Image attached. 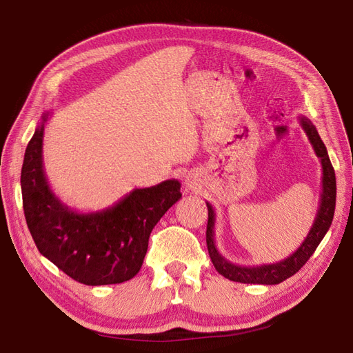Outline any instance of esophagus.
<instances>
[{
  "label": "esophagus",
  "mask_w": 353,
  "mask_h": 353,
  "mask_svg": "<svg viewBox=\"0 0 353 353\" xmlns=\"http://www.w3.org/2000/svg\"><path fill=\"white\" fill-rule=\"evenodd\" d=\"M185 185L190 191H199L201 188V183H200L197 172H190V174L185 179Z\"/></svg>",
  "instance_id": "34e87169"
}]
</instances>
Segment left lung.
<instances>
[{
	"mask_svg": "<svg viewBox=\"0 0 353 353\" xmlns=\"http://www.w3.org/2000/svg\"><path fill=\"white\" fill-rule=\"evenodd\" d=\"M303 132L308 137L314 153L320 159L321 163V194L320 203L317 209L316 220L308 232V235L303 239V243L299 245V249L291 253L288 258H285L274 264H262V265H238L234 262L228 261L219 252L215 245V211L212 205L206 201L208 206V228H206V244L208 252L211 256L212 264L216 272L229 281L241 282V283H261V285H276L285 279H288L292 274H296L301 270L306 261L311 258V254L316 252L321 239L325 238L326 232L329 230L334 220L335 211V199H336V182H335V171L329 159L326 145L319 137V132L308 118L301 115L299 117Z\"/></svg>",
	"mask_w": 353,
	"mask_h": 353,
	"instance_id": "left-lung-1",
	"label": "left lung"
}]
</instances>
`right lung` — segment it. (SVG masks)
Returning <instances> with one entry per match:
<instances>
[{"mask_svg": "<svg viewBox=\"0 0 353 353\" xmlns=\"http://www.w3.org/2000/svg\"><path fill=\"white\" fill-rule=\"evenodd\" d=\"M50 115L43 114L37 124L21 170L24 214L37 250L80 283L129 281L142 267L153 228L182 197L181 182L170 179L134 188L101 211H74L52 192L45 176L42 145Z\"/></svg>", "mask_w": 353, "mask_h": 353, "instance_id": "obj_1", "label": "right lung"}]
</instances>
